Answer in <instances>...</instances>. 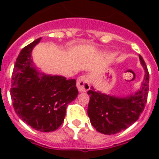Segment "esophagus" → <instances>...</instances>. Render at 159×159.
Here are the masks:
<instances>
[{"mask_svg": "<svg viewBox=\"0 0 159 159\" xmlns=\"http://www.w3.org/2000/svg\"><path fill=\"white\" fill-rule=\"evenodd\" d=\"M90 78L88 75H84L77 79V88L80 92H86L90 88Z\"/></svg>", "mask_w": 159, "mask_h": 159, "instance_id": "obj_1", "label": "esophagus"}]
</instances>
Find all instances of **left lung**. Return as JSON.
<instances>
[{
    "label": "left lung",
    "mask_w": 159,
    "mask_h": 159,
    "mask_svg": "<svg viewBox=\"0 0 159 159\" xmlns=\"http://www.w3.org/2000/svg\"><path fill=\"white\" fill-rule=\"evenodd\" d=\"M139 60L145 74L141 87L134 93L117 96L97 91L94 87L88 92V115L97 131L104 134L119 133L137 121L144 110L149 91V72L141 56Z\"/></svg>",
    "instance_id": "1"
}]
</instances>
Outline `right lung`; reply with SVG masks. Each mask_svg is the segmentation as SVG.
Instances as JSON below:
<instances>
[{"label":"right lung","instance_id":"obj_1","mask_svg":"<svg viewBox=\"0 0 159 159\" xmlns=\"http://www.w3.org/2000/svg\"><path fill=\"white\" fill-rule=\"evenodd\" d=\"M41 37L24 48L14 66L10 90L14 110L29 126L41 132L61 126L66 108L78 95L75 79L48 75L36 68L32 50Z\"/></svg>","mask_w":159,"mask_h":159}]
</instances>
